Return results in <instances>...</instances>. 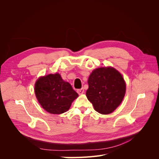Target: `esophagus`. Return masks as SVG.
I'll return each instance as SVG.
<instances>
[{"instance_id":"esophagus-1","label":"esophagus","mask_w":159,"mask_h":159,"mask_svg":"<svg viewBox=\"0 0 159 159\" xmlns=\"http://www.w3.org/2000/svg\"><path fill=\"white\" fill-rule=\"evenodd\" d=\"M77 92L78 93L79 95H81L83 94L84 93V88H81L80 89H78V91H77Z\"/></svg>"}]
</instances>
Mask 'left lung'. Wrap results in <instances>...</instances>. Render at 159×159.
Returning <instances> with one entry per match:
<instances>
[{
  "instance_id": "1",
  "label": "left lung",
  "mask_w": 159,
  "mask_h": 159,
  "mask_svg": "<svg viewBox=\"0 0 159 159\" xmlns=\"http://www.w3.org/2000/svg\"><path fill=\"white\" fill-rule=\"evenodd\" d=\"M86 91L94 109L102 115L113 113L125 95L126 83L122 74L111 66L100 67L90 74Z\"/></svg>"
}]
</instances>
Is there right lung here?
Returning a JSON list of instances; mask_svg holds the SVG:
<instances>
[{
    "label": "right lung",
    "mask_w": 159,
    "mask_h": 159,
    "mask_svg": "<svg viewBox=\"0 0 159 159\" xmlns=\"http://www.w3.org/2000/svg\"><path fill=\"white\" fill-rule=\"evenodd\" d=\"M34 93L42 107L47 112L56 115L68 111L72 102L79 96L70 84L57 72L38 78L34 84Z\"/></svg>",
    "instance_id": "add662e5"
}]
</instances>
